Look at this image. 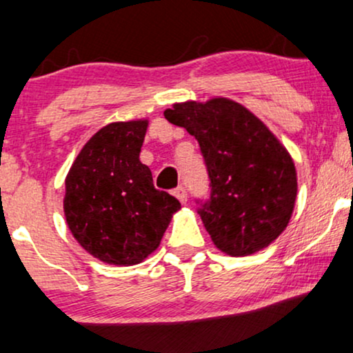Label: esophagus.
Masks as SVG:
<instances>
[{
  "label": "esophagus",
  "instance_id": "34e87169",
  "mask_svg": "<svg viewBox=\"0 0 353 353\" xmlns=\"http://www.w3.org/2000/svg\"><path fill=\"white\" fill-rule=\"evenodd\" d=\"M172 194L176 195V197L179 199V201H181L182 203L188 202V190H185L184 185H179V188L174 189V190H172Z\"/></svg>",
  "mask_w": 353,
  "mask_h": 353
}]
</instances>
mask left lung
<instances>
[{"mask_svg":"<svg viewBox=\"0 0 353 353\" xmlns=\"http://www.w3.org/2000/svg\"><path fill=\"white\" fill-rule=\"evenodd\" d=\"M201 146L209 197H197L212 241L232 256L268 246L290 222L298 182L291 156L248 110L227 99L185 101L164 112Z\"/></svg>","mask_w":353,"mask_h":353,"instance_id":"left-lung-1","label":"left lung"}]
</instances>
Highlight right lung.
I'll list each match as a JSON object with an SVG mask.
<instances>
[{
	"label": "right lung",
	"instance_id": "1",
	"mask_svg": "<svg viewBox=\"0 0 353 353\" xmlns=\"http://www.w3.org/2000/svg\"><path fill=\"white\" fill-rule=\"evenodd\" d=\"M146 121L107 125L88 139L65 179L63 212L75 240L110 265H136L158 248L181 202L154 188L139 161Z\"/></svg>",
	"mask_w": 353,
	"mask_h": 353
}]
</instances>
